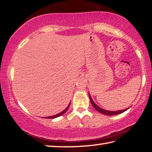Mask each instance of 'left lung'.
<instances>
[{"instance_id": "left-lung-1", "label": "left lung", "mask_w": 152, "mask_h": 152, "mask_svg": "<svg viewBox=\"0 0 152 152\" xmlns=\"http://www.w3.org/2000/svg\"><path fill=\"white\" fill-rule=\"evenodd\" d=\"M89 99H90V101L91 102V104L93 106V108H94L96 110H97L99 112L101 113V114H103L104 115H117V114H121V113H123L124 112L127 110L128 108H126L125 110H118V111H108V110H106L102 109L101 108H100L99 106H98L96 105L95 103L93 102V101L92 100L91 96L89 94Z\"/></svg>"}]
</instances>
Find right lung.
<instances>
[{"label":"right lung","mask_w":152,"mask_h":152,"mask_svg":"<svg viewBox=\"0 0 152 152\" xmlns=\"http://www.w3.org/2000/svg\"><path fill=\"white\" fill-rule=\"evenodd\" d=\"M70 102L69 103V104L68 105V106L63 111V112H61V113H59V114H56V115H51V116H49V117H43L44 118H48V119H53V118H57V117H59V116H61V115H63L64 113H65L67 110H68V109H69V106H70Z\"/></svg>","instance_id":"right-lung-1"}]
</instances>
